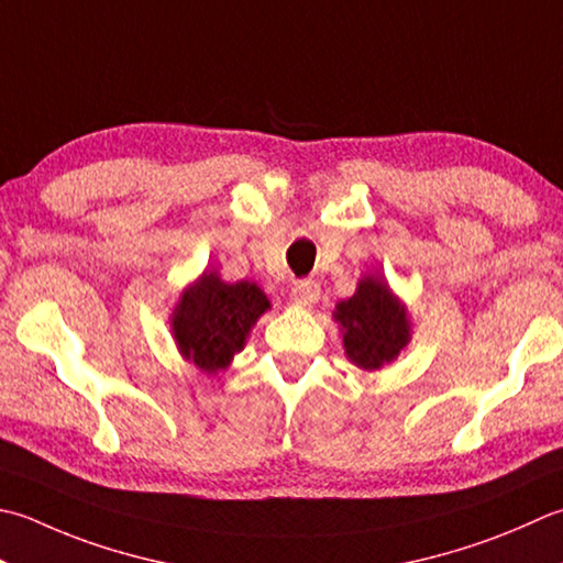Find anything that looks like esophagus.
<instances>
[{"label": "esophagus", "instance_id": "obj_1", "mask_svg": "<svg viewBox=\"0 0 563 563\" xmlns=\"http://www.w3.org/2000/svg\"><path fill=\"white\" fill-rule=\"evenodd\" d=\"M290 297H292V302H295V305H300V307H312V305L319 300V285H317L314 280H310V278L297 280V283L292 285Z\"/></svg>", "mask_w": 563, "mask_h": 563}]
</instances>
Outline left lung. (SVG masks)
I'll return each instance as SVG.
<instances>
[{
  "label": "left lung",
  "mask_w": 563,
  "mask_h": 563,
  "mask_svg": "<svg viewBox=\"0 0 563 563\" xmlns=\"http://www.w3.org/2000/svg\"><path fill=\"white\" fill-rule=\"evenodd\" d=\"M334 319L344 334L349 361L363 371L388 366L410 341L405 305L378 275H363L354 297L336 305Z\"/></svg>",
  "instance_id": "1"
}]
</instances>
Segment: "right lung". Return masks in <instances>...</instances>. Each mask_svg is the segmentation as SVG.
Wrapping results in <instances>:
<instances>
[{
	"label": "right lung",
	"instance_id": "obj_1",
	"mask_svg": "<svg viewBox=\"0 0 563 563\" xmlns=\"http://www.w3.org/2000/svg\"><path fill=\"white\" fill-rule=\"evenodd\" d=\"M268 307V297L256 283H224L217 271H205L175 305V344L185 361L214 376L244 349L253 324Z\"/></svg>",
	"mask_w": 563,
	"mask_h": 563
}]
</instances>
